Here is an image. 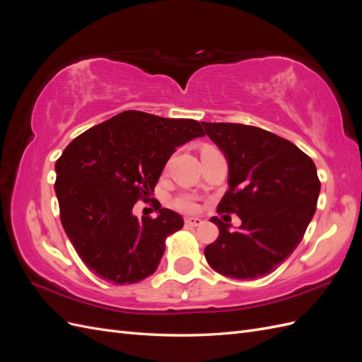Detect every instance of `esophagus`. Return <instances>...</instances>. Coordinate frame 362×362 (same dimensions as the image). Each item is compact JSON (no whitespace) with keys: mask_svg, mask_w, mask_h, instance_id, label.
Instances as JSON below:
<instances>
[{"mask_svg":"<svg viewBox=\"0 0 362 362\" xmlns=\"http://www.w3.org/2000/svg\"><path fill=\"white\" fill-rule=\"evenodd\" d=\"M184 223H185V226H190V228H196V226H199V225H202L204 222L201 221V218H198V217H187L184 221Z\"/></svg>","mask_w":362,"mask_h":362,"instance_id":"obj_1","label":"esophagus"}]
</instances>
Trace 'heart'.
Listing matches in <instances>:
<instances>
[{"label":"heart","mask_w":362,"mask_h":362,"mask_svg":"<svg viewBox=\"0 0 362 362\" xmlns=\"http://www.w3.org/2000/svg\"><path fill=\"white\" fill-rule=\"evenodd\" d=\"M173 205L177 206L178 210H181V211H193L194 208H196L194 199L192 198V196H189V194L178 196V198L173 201Z\"/></svg>","instance_id":"heart-1"}]
</instances>
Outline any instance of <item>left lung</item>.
<instances>
[{"mask_svg": "<svg viewBox=\"0 0 362 362\" xmlns=\"http://www.w3.org/2000/svg\"><path fill=\"white\" fill-rule=\"evenodd\" d=\"M202 125L229 168V189L217 213L242 218L240 229L229 231L231 225L211 217L218 237L205 247V258L213 270L233 279L269 275L298 247L315 213L320 193L315 164L290 140L262 128Z\"/></svg>", "mask_w": 362, "mask_h": 362, "instance_id": "1", "label": "left lung"}]
</instances>
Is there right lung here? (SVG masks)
<instances>
[{"mask_svg": "<svg viewBox=\"0 0 362 362\" xmlns=\"http://www.w3.org/2000/svg\"><path fill=\"white\" fill-rule=\"evenodd\" d=\"M205 136L198 120L122 112L75 137L56 161L60 221L76 254L95 275L134 284L152 275L168 235L182 217L156 205L158 216L133 214L146 201L178 146Z\"/></svg>", "mask_w": 362, "mask_h": 362, "instance_id": "1", "label": "right lung"}]
</instances>
